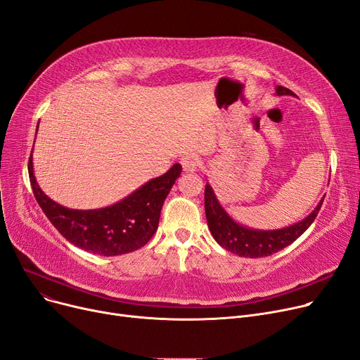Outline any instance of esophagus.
<instances>
[{
	"label": "esophagus",
	"instance_id": "obj_1",
	"mask_svg": "<svg viewBox=\"0 0 360 360\" xmlns=\"http://www.w3.org/2000/svg\"><path fill=\"white\" fill-rule=\"evenodd\" d=\"M198 163H200L198 158H197V155H193V154L184 155V158L181 159V165H182V169H184L185 174H193V172H195Z\"/></svg>",
	"mask_w": 360,
	"mask_h": 360
}]
</instances>
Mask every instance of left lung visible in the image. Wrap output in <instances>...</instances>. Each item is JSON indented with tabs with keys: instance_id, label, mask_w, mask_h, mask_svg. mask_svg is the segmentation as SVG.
<instances>
[{
	"instance_id": "8db88e82",
	"label": "left lung",
	"mask_w": 360,
	"mask_h": 360,
	"mask_svg": "<svg viewBox=\"0 0 360 360\" xmlns=\"http://www.w3.org/2000/svg\"><path fill=\"white\" fill-rule=\"evenodd\" d=\"M275 94L278 97H294L292 91L279 85L275 88ZM323 198L325 197H322L318 206L299 222L278 229H257L238 224L236 219L229 216V213L221 205V201L217 200L212 185L207 182L205 190L207 226L216 243L228 250V252L238 255L240 257H266L294 243L314 224L316 214L321 210Z\"/></svg>"
}]
</instances>
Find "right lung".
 Returning a JSON list of instances; mask_svg holds the SVG:
<instances>
[{"label":"right lung","instance_id":"add662e5","mask_svg":"<svg viewBox=\"0 0 360 360\" xmlns=\"http://www.w3.org/2000/svg\"><path fill=\"white\" fill-rule=\"evenodd\" d=\"M27 170L39 207L61 236L85 252L108 257L135 252L150 241L158 231L163 202L179 178L182 166L174 165L165 175L150 179L112 206L91 210L69 209L46 195L35 179L32 154Z\"/></svg>","mask_w":360,"mask_h":360}]
</instances>
